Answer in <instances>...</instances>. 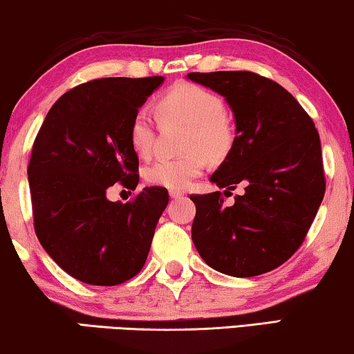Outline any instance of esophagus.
Returning <instances> with one entry per match:
<instances>
[{
  "label": "esophagus",
  "mask_w": 354,
  "mask_h": 354,
  "mask_svg": "<svg viewBox=\"0 0 354 354\" xmlns=\"http://www.w3.org/2000/svg\"><path fill=\"white\" fill-rule=\"evenodd\" d=\"M169 196H171L172 199H178V198H183V193L176 192V189H171V192H169Z\"/></svg>",
  "instance_id": "obj_1"
}]
</instances>
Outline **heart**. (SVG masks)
<instances>
[{
  "mask_svg": "<svg viewBox=\"0 0 354 354\" xmlns=\"http://www.w3.org/2000/svg\"><path fill=\"white\" fill-rule=\"evenodd\" d=\"M161 118H172L188 124L187 155L172 160H158L145 169L148 183L169 189H183L201 176L207 158L223 160L234 142L233 122L225 113L217 94L192 83H178L156 102ZM129 143L139 156H148L153 143V121L148 110H137L129 122Z\"/></svg>",
  "mask_w": 354,
  "mask_h": 354,
  "instance_id": "1",
  "label": "heart"
}]
</instances>
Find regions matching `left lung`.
I'll list each match as a JSON object with an SVG mask.
<instances>
[{"instance_id":"8db88e82","label":"left lung","mask_w":354,"mask_h":354,"mask_svg":"<svg viewBox=\"0 0 354 354\" xmlns=\"http://www.w3.org/2000/svg\"><path fill=\"white\" fill-rule=\"evenodd\" d=\"M217 92L233 111L236 137L211 182L220 192L196 194L192 239L211 268L236 278L283 265L308 233L326 192L319 134L295 97L252 71L188 73Z\"/></svg>"}]
</instances>
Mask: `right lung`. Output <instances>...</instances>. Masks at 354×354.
Returning a JSON list of instances; mask_svg holds the SVG:
<instances>
[{
    "instance_id": "1",
    "label": "right lung",
    "mask_w": 354,
    "mask_h": 354,
    "mask_svg": "<svg viewBox=\"0 0 354 354\" xmlns=\"http://www.w3.org/2000/svg\"><path fill=\"white\" fill-rule=\"evenodd\" d=\"M165 83L102 78L76 86L50 106L28 165L35 232L49 257L81 283L116 286L145 265L167 189L143 188L132 203L110 201L116 182L139 183L129 122Z\"/></svg>"
}]
</instances>
